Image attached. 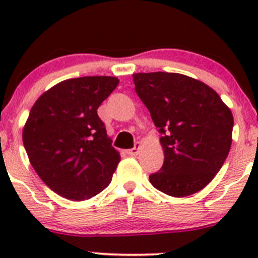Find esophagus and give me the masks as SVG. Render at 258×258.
I'll list each match as a JSON object with an SVG mask.
<instances>
[{"label":"esophagus","mask_w":258,"mask_h":258,"mask_svg":"<svg viewBox=\"0 0 258 258\" xmlns=\"http://www.w3.org/2000/svg\"><path fill=\"white\" fill-rule=\"evenodd\" d=\"M140 150H141V145L136 144V145H135L134 148H131V150L127 151V153H128L130 156H137V155H139Z\"/></svg>","instance_id":"1"}]
</instances>
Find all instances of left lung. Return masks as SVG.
<instances>
[{"label":"left lung","instance_id":"left-lung-1","mask_svg":"<svg viewBox=\"0 0 258 258\" xmlns=\"http://www.w3.org/2000/svg\"><path fill=\"white\" fill-rule=\"evenodd\" d=\"M135 90L162 134L165 161L150 175L172 197L201 191L221 170L232 144L233 116L218 93L181 74H134Z\"/></svg>","mask_w":258,"mask_h":258}]
</instances>
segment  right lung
Returning a JSON list of instances; mask_svg holds the SVG:
<instances>
[{
  "instance_id": "right-lung-1",
  "label": "right lung",
  "mask_w": 258,
  "mask_h": 258,
  "mask_svg": "<svg viewBox=\"0 0 258 258\" xmlns=\"http://www.w3.org/2000/svg\"><path fill=\"white\" fill-rule=\"evenodd\" d=\"M118 85L111 76L64 80L38 97L22 132L40 178L64 199L83 201L110 184L119 153L97 108Z\"/></svg>"
}]
</instances>
